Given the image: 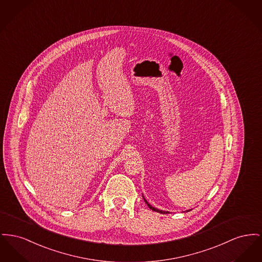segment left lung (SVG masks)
I'll return each instance as SVG.
<instances>
[{"mask_svg": "<svg viewBox=\"0 0 262 262\" xmlns=\"http://www.w3.org/2000/svg\"><path fill=\"white\" fill-rule=\"evenodd\" d=\"M143 199H144V198H143ZM145 201V203L147 204L148 208H149V209H151V210H152V211H154V212H158V213H161V214H167V212H164V211H160V210H157V209H155V208H154V207H151V206H150V205H149V204L147 203V201Z\"/></svg>", "mask_w": 262, "mask_h": 262, "instance_id": "8db88e82", "label": "left lung"}]
</instances>
